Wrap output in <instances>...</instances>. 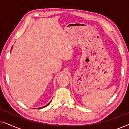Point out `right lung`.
Returning <instances> with one entry per match:
<instances>
[{
    "label": "right lung",
    "mask_w": 129,
    "mask_h": 129,
    "mask_svg": "<svg viewBox=\"0 0 129 129\" xmlns=\"http://www.w3.org/2000/svg\"><path fill=\"white\" fill-rule=\"evenodd\" d=\"M12 48H13V46H12V48H11V50H12ZM52 102V100H51V101H50V102H49V103L48 104H47V105H46V106H43V107H40V108H36V109H42V108H44V107H46V106H48V105H49V104H50V102Z\"/></svg>",
    "instance_id": "obj_1"
}]
</instances>
